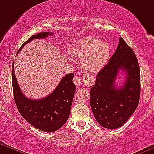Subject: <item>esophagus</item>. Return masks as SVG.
I'll list each match as a JSON object with an SVG mask.
<instances>
[{"label":"esophagus","instance_id":"1","mask_svg":"<svg viewBox=\"0 0 154 154\" xmlns=\"http://www.w3.org/2000/svg\"><path fill=\"white\" fill-rule=\"evenodd\" d=\"M84 77H87V76H85ZM74 83L76 84V85H80V83H81V78H80V76L75 75L74 77Z\"/></svg>","mask_w":154,"mask_h":154}]
</instances>
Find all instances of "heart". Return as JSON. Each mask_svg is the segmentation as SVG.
I'll return each instance as SVG.
<instances>
[{
  "label": "heart",
  "mask_w": 154,
  "mask_h": 154,
  "mask_svg": "<svg viewBox=\"0 0 154 154\" xmlns=\"http://www.w3.org/2000/svg\"><path fill=\"white\" fill-rule=\"evenodd\" d=\"M75 57L82 58L83 69L91 73L100 71L110 57V48L106 43L100 42L94 37H87L80 41V45L73 51Z\"/></svg>",
  "instance_id": "heart-1"
}]
</instances>
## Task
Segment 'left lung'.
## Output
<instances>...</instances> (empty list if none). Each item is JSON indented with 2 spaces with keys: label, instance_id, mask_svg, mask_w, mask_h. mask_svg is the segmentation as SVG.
Wrapping results in <instances>:
<instances>
[{
  "label": "left lung",
  "instance_id": "1",
  "mask_svg": "<svg viewBox=\"0 0 154 154\" xmlns=\"http://www.w3.org/2000/svg\"><path fill=\"white\" fill-rule=\"evenodd\" d=\"M120 70L126 73L124 84L118 88L115 81ZM140 74L137 58L122 37L107 64L97 74L90 91L93 113L102 127L117 129L124 125L139 103Z\"/></svg>",
  "mask_w": 154,
  "mask_h": 154
}]
</instances>
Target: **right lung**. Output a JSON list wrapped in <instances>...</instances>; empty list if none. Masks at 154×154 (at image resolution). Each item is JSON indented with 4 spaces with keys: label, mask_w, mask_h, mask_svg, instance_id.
Returning <instances> with one entry per match:
<instances>
[{
    "label": "right lung",
    "mask_w": 154,
    "mask_h": 154,
    "mask_svg": "<svg viewBox=\"0 0 154 154\" xmlns=\"http://www.w3.org/2000/svg\"><path fill=\"white\" fill-rule=\"evenodd\" d=\"M53 33L41 32L32 35L21 46L20 51L26 44L34 39L47 38ZM73 73L62 77L56 89L48 96L39 100L27 98L20 91L12 65V86L14 97L19 113L34 127L44 131L54 132L67 122L70 113L76 86L73 82Z\"/></svg>",
    "instance_id": "right-lung-1"
}]
</instances>
